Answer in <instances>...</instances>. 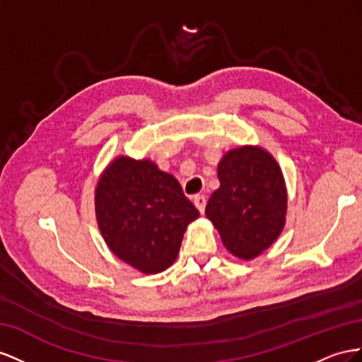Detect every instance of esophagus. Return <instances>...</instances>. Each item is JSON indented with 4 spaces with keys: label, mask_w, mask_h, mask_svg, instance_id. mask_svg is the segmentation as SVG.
I'll list each match as a JSON object with an SVG mask.
<instances>
[{
    "label": "esophagus",
    "mask_w": 362,
    "mask_h": 362,
    "mask_svg": "<svg viewBox=\"0 0 362 362\" xmlns=\"http://www.w3.org/2000/svg\"><path fill=\"white\" fill-rule=\"evenodd\" d=\"M194 204H195V208H197L202 214L204 212V208H206V197L203 194H197L194 197Z\"/></svg>",
    "instance_id": "1"
}]
</instances>
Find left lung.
I'll return each mask as SVG.
<instances>
[{
    "instance_id": "obj_1",
    "label": "left lung",
    "mask_w": 362,
    "mask_h": 362,
    "mask_svg": "<svg viewBox=\"0 0 362 362\" xmlns=\"http://www.w3.org/2000/svg\"><path fill=\"white\" fill-rule=\"evenodd\" d=\"M220 188L206 204V216L218 229L227 250L252 259L282 232L286 189L277 162L262 148L243 147L218 165Z\"/></svg>"
}]
</instances>
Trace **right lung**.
<instances>
[{
	"label": "right lung",
	"instance_id": "add662e5",
	"mask_svg": "<svg viewBox=\"0 0 362 362\" xmlns=\"http://www.w3.org/2000/svg\"><path fill=\"white\" fill-rule=\"evenodd\" d=\"M95 211L109 249L147 274L174 262L185 229L199 216L171 174L129 158H118L103 174Z\"/></svg>",
	"mask_w": 362,
	"mask_h": 362
}]
</instances>
